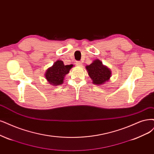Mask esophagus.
Masks as SVG:
<instances>
[{"label":"esophagus","instance_id":"34e87169","mask_svg":"<svg viewBox=\"0 0 154 154\" xmlns=\"http://www.w3.org/2000/svg\"><path fill=\"white\" fill-rule=\"evenodd\" d=\"M76 64H77V65L79 66H82V63H81V61H77Z\"/></svg>","mask_w":154,"mask_h":154}]
</instances>
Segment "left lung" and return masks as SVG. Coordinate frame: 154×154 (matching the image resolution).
Returning a JSON list of instances; mask_svg holds the SVG:
<instances>
[{"label":"left lung","mask_w":154,"mask_h":154,"mask_svg":"<svg viewBox=\"0 0 154 154\" xmlns=\"http://www.w3.org/2000/svg\"><path fill=\"white\" fill-rule=\"evenodd\" d=\"M86 70L90 78L92 79L93 84L97 86L103 85L110 80L112 72L109 68L104 65L98 60H94L91 63L86 66Z\"/></svg>","instance_id":"obj_1"}]
</instances>
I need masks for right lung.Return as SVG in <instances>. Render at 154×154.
<instances>
[{
	"label": "right lung",
	"mask_w": 154,
	"mask_h": 154,
	"mask_svg": "<svg viewBox=\"0 0 154 154\" xmlns=\"http://www.w3.org/2000/svg\"><path fill=\"white\" fill-rule=\"evenodd\" d=\"M73 65H65L61 60H57L52 66L49 67L45 73V77L53 86H58L63 83L65 75L70 72Z\"/></svg>",
	"instance_id": "add662e5"
}]
</instances>
